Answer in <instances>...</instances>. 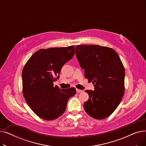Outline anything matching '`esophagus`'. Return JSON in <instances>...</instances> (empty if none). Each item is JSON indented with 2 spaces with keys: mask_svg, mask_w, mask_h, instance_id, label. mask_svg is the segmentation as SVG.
<instances>
[{
  "mask_svg": "<svg viewBox=\"0 0 146 146\" xmlns=\"http://www.w3.org/2000/svg\"><path fill=\"white\" fill-rule=\"evenodd\" d=\"M83 92V90H80V89H76V92H77L78 94H79V93H81V92Z\"/></svg>",
  "mask_w": 146,
  "mask_h": 146,
  "instance_id": "obj_1",
  "label": "esophagus"
}]
</instances>
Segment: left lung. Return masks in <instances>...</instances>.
Masks as SVG:
<instances>
[{
    "instance_id": "1",
    "label": "left lung",
    "mask_w": 146,
    "mask_h": 146,
    "mask_svg": "<svg viewBox=\"0 0 146 146\" xmlns=\"http://www.w3.org/2000/svg\"><path fill=\"white\" fill-rule=\"evenodd\" d=\"M75 54L85 77L95 90H86L89 99L83 107L89 116L103 119L117 109L125 92V68L113 49L98 45L76 46Z\"/></svg>"
}]
</instances>
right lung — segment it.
I'll list each match as a JSON object with an SVG mask.
<instances>
[{
    "mask_svg": "<svg viewBox=\"0 0 146 146\" xmlns=\"http://www.w3.org/2000/svg\"><path fill=\"white\" fill-rule=\"evenodd\" d=\"M74 45L41 49L36 51L22 70V92L30 108L41 118L51 121L62 115L74 88L54 86L63 65L74 54Z\"/></svg>",
    "mask_w": 146,
    "mask_h": 146,
    "instance_id": "obj_1",
    "label": "right lung"
}]
</instances>
